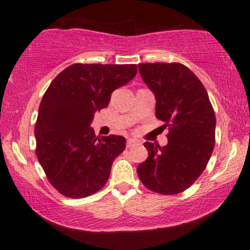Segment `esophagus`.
Wrapping results in <instances>:
<instances>
[{
	"label": "esophagus",
	"mask_w": 250,
	"mask_h": 250,
	"mask_svg": "<svg viewBox=\"0 0 250 250\" xmlns=\"http://www.w3.org/2000/svg\"><path fill=\"white\" fill-rule=\"evenodd\" d=\"M137 145H139V143H137L133 139H129L128 141H127V148H133V147H135V146H137Z\"/></svg>",
	"instance_id": "esophagus-1"
}]
</instances>
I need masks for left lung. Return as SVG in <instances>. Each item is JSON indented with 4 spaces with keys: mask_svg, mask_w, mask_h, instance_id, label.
Instances as JSON below:
<instances>
[{
    "mask_svg": "<svg viewBox=\"0 0 250 250\" xmlns=\"http://www.w3.org/2000/svg\"><path fill=\"white\" fill-rule=\"evenodd\" d=\"M139 69L156 97V117L169 133L165 147L145 143L148 157L137 175L155 193H182L199 179L213 153V105L199 77L182 63H140Z\"/></svg>",
    "mask_w": 250,
    "mask_h": 250,
    "instance_id": "obj_1",
    "label": "left lung"
}]
</instances>
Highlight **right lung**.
<instances>
[{"instance_id": "obj_1", "label": "right lung", "mask_w": 250, "mask_h": 250, "mask_svg": "<svg viewBox=\"0 0 250 250\" xmlns=\"http://www.w3.org/2000/svg\"><path fill=\"white\" fill-rule=\"evenodd\" d=\"M136 73V64L75 63L51 81L34 133L37 159L59 193L83 199L107 183L125 139L117 135L100 139L90 123L95 111L108 107L111 93Z\"/></svg>"}]
</instances>
